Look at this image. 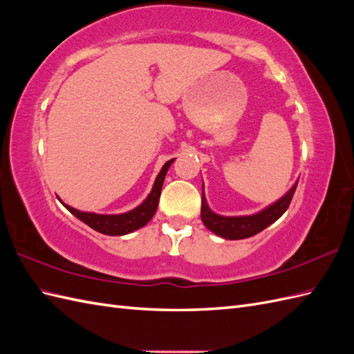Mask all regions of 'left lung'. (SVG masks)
Here are the masks:
<instances>
[{"label":"left lung","instance_id":"obj_1","mask_svg":"<svg viewBox=\"0 0 354 354\" xmlns=\"http://www.w3.org/2000/svg\"><path fill=\"white\" fill-rule=\"evenodd\" d=\"M297 185L298 183L293 185L280 201H277L275 204L268 207L266 209H263V212L252 216H243V217H225V216L213 213L207 205L204 190H202V207H201L202 222H204L205 227L209 231H213L214 234L228 240H240V239L255 236L259 234L260 231L268 228L270 223H274L278 217H280L286 209L289 208L293 193L297 190Z\"/></svg>","mask_w":354,"mask_h":354}]
</instances>
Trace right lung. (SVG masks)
Returning a JSON list of instances; mask_svg holds the SVG:
<instances>
[{
	"instance_id": "obj_1",
	"label": "right lung",
	"mask_w": 354,
	"mask_h": 354,
	"mask_svg": "<svg viewBox=\"0 0 354 354\" xmlns=\"http://www.w3.org/2000/svg\"><path fill=\"white\" fill-rule=\"evenodd\" d=\"M171 162L173 160L167 161L162 165L160 175L156 176L153 189L150 192L147 199L142 202L140 207L133 208L132 212H127L124 214H95V213L79 212V209L73 208L70 205H65V207L70 213L76 216L77 219L85 222L88 227H91L93 230L102 232V234H106V236L129 234V232L145 227V225L153 217L158 208V202H160L165 173H167Z\"/></svg>"
}]
</instances>
